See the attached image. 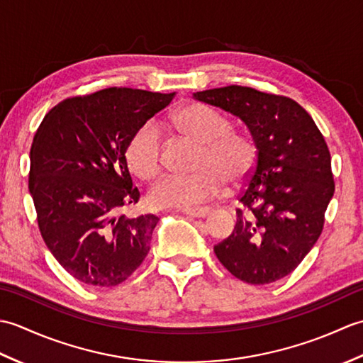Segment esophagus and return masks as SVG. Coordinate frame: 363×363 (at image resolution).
I'll use <instances>...</instances> for the list:
<instances>
[{"label":"esophagus","instance_id":"obj_1","mask_svg":"<svg viewBox=\"0 0 363 363\" xmlns=\"http://www.w3.org/2000/svg\"><path fill=\"white\" fill-rule=\"evenodd\" d=\"M182 212L194 218H206L211 213V209L209 207H191V209H184Z\"/></svg>","mask_w":363,"mask_h":363}]
</instances>
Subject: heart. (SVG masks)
<instances>
[{
    "label": "heart",
    "mask_w": 363,
    "mask_h": 363,
    "mask_svg": "<svg viewBox=\"0 0 363 363\" xmlns=\"http://www.w3.org/2000/svg\"><path fill=\"white\" fill-rule=\"evenodd\" d=\"M182 137L199 143L196 172L191 176H168L156 184L148 199L156 207H191L218 194L225 179L230 186L243 182L256 162L252 142L230 130L229 121L204 104H189L172 117ZM130 172L146 181L162 173V138L148 121L130 135L126 145Z\"/></svg>",
    "instance_id": "obj_1"
}]
</instances>
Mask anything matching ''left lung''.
<instances>
[{"instance_id":"left-lung-1","label":"left lung","mask_w":363,"mask_h":363,"mask_svg":"<svg viewBox=\"0 0 363 363\" xmlns=\"http://www.w3.org/2000/svg\"><path fill=\"white\" fill-rule=\"evenodd\" d=\"M194 98L240 118L257 150L238 196L242 209H237L235 228L213 251L243 282L282 279L317 243L334 196L325 137L311 115L287 96L228 86L196 91Z\"/></svg>"}]
</instances>
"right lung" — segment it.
I'll use <instances>...</instances> for the list:
<instances>
[{
  "label": "right lung",
  "mask_w": 363,
  "mask_h": 363,
  "mask_svg": "<svg viewBox=\"0 0 363 363\" xmlns=\"http://www.w3.org/2000/svg\"><path fill=\"white\" fill-rule=\"evenodd\" d=\"M174 94L111 87L67 98L45 115L30 146L29 191L48 250L74 279L115 287L140 267L159 218H128L135 204L130 135Z\"/></svg>",
  "instance_id": "add662e5"
}]
</instances>
